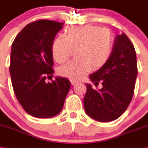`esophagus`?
I'll use <instances>...</instances> for the list:
<instances>
[{"instance_id": "1", "label": "esophagus", "mask_w": 148, "mask_h": 148, "mask_svg": "<svg viewBox=\"0 0 148 148\" xmlns=\"http://www.w3.org/2000/svg\"><path fill=\"white\" fill-rule=\"evenodd\" d=\"M71 85H72V86H74V85H76L77 83V82L75 81V80H74V79H71Z\"/></svg>"}]
</instances>
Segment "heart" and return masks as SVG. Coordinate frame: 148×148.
Instances as JSON below:
<instances>
[{
    "mask_svg": "<svg viewBox=\"0 0 148 148\" xmlns=\"http://www.w3.org/2000/svg\"><path fill=\"white\" fill-rule=\"evenodd\" d=\"M113 45L114 38L110 29L88 24L69 28L65 38H55L51 53L55 61L63 63L69 58L72 49H77V59L60 67L58 73L72 79H79L92 69L98 70L107 62Z\"/></svg>",
    "mask_w": 148,
    "mask_h": 148,
    "instance_id": "b5f03b06",
    "label": "heart"
}]
</instances>
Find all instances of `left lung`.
<instances>
[{
    "instance_id": "8db88e82",
    "label": "left lung",
    "mask_w": 148,
    "mask_h": 148,
    "mask_svg": "<svg viewBox=\"0 0 148 148\" xmlns=\"http://www.w3.org/2000/svg\"><path fill=\"white\" fill-rule=\"evenodd\" d=\"M138 74L134 46L125 33L115 36L112 54L102 68L89 76L95 85L102 83L99 90L86 85L83 99L85 111L101 122L119 119L133 98Z\"/></svg>"
}]
</instances>
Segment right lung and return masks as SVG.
I'll use <instances>...</instances> for the list:
<instances>
[{
	"label": "right lung",
	"instance_id": "right-lung-1",
	"mask_svg": "<svg viewBox=\"0 0 148 148\" xmlns=\"http://www.w3.org/2000/svg\"><path fill=\"white\" fill-rule=\"evenodd\" d=\"M62 25L44 19L33 21L12 42L10 73L14 92L23 109L36 118L58 115L70 89L66 78L56 77L51 83L45 81L53 73L51 45Z\"/></svg>",
	"mask_w": 148,
	"mask_h": 148
}]
</instances>
